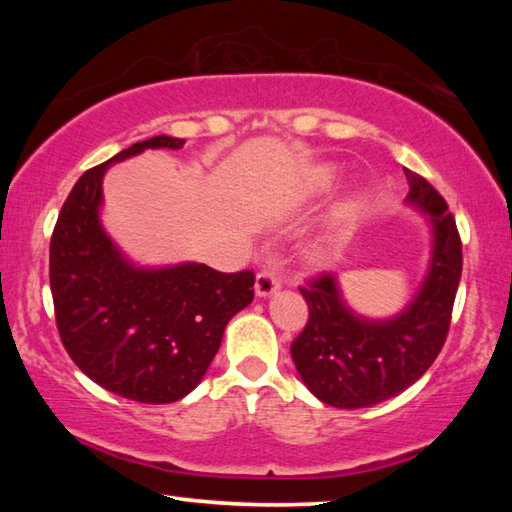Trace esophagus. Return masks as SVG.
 Listing matches in <instances>:
<instances>
[{
    "label": "esophagus",
    "instance_id": "esophagus-1",
    "mask_svg": "<svg viewBox=\"0 0 512 512\" xmlns=\"http://www.w3.org/2000/svg\"><path fill=\"white\" fill-rule=\"evenodd\" d=\"M279 286H281L279 279L273 273H268V270H262V273H259L255 279L257 297H270L273 292L279 290Z\"/></svg>",
    "mask_w": 512,
    "mask_h": 512
}]
</instances>
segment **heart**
Returning <instances> with one entry per match:
<instances>
[{"label":"heart","instance_id":"heart-1","mask_svg":"<svg viewBox=\"0 0 512 512\" xmlns=\"http://www.w3.org/2000/svg\"><path fill=\"white\" fill-rule=\"evenodd\" d=\"M336 182V171L328 165L314 167L306 173V178L301 182V198L303 200H314L321 198V195L330 193ZM306 257L314 266H325L334 259V246L328 239H314V242L306 248Z\"/></svg>","mask_w":512,"mask_h":512}]
</instances>
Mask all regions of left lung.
Masks as SVG:
<instances>
[{
	"instance_id": "obj_1",
	"label": "left lung",
	"mask_w": 512,
	"mask_h": 512,
	"mask_svg": "<svg viewBox=\"0 0 512 512\" xmlns=\"http://www.w3.org/2000/svg\"><path fill=\"white\" fill-rule=\"evenodd\" d=\"M405 202L429 217L431 257L416 295L389 319H367L343 299L339 279L321 275L301 295L306 328L290 345L297 372L314 396L339 409H363L398 396L436 361L447 341L462 275V242L447 202L407 171Z\"/></svg>"
}]
</instances>
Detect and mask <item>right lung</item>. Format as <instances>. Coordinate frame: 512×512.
<instances>
[{
    "mask_svg": "<svg viewBox=\"0 0 512 512\" xmlns=\"http://www.w3.org/2000/svg\"><path fill=\"white\" fill-rule=\"evenodd\" d=\"M154 136L76 180L50 242V290L63 347L96 385L147 405L176 402L200 385L226 323L253 301L255 275L184 262L136 266L101 224L103 178L145 149H182Z\"/></svg>",
    "mask_w": 512,
    "mask_h": 512,
    "instance_id": "add662e5",
    "label": "right lung"
}]
</instances>
